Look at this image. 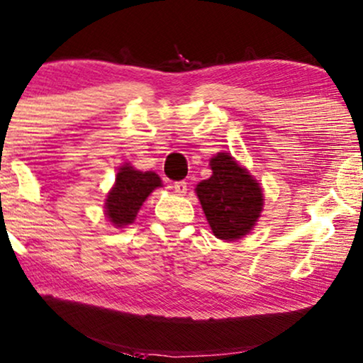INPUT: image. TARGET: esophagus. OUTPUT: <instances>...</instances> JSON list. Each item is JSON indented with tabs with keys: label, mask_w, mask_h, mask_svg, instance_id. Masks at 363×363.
<instances>
[{
	"label": "esophagus",
	"mask_w": 363,
	"mask_h": 363,
	"mask_svg": "<svg viewBox=\"0 0 363 363\" xmlns=\"http://www.w3.org/2000/svg\"><path fill=\"white\" fill-rule=\"evenodd\" d=\"M172 189H174V192L177 196H184V194L187 192V182L186 181H177L172 184Z\"/></svg>",
	"instance_id": "1"
}]
</instances>
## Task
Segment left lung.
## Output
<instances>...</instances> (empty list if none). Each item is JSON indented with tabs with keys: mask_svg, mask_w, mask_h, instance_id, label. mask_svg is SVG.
<instances>
[{
	"mask_svg": "<svg viewBox=\"0 0 363 363\" xmlns=\"http://www.w3.org/2000/svg\"><path fill=\"white\" fill-rule=\"evenodd\" d=\"M211 167L212 176L196 187L208 225L220 240L242 238L262 212V187L228 152L212 157Z\"/></svg>",
	"mask_w": 363,
	"mask_h": 363,
	"instance_id": "1",
	"label": "left lung"
}]
</instances>
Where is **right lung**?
Returning a JSON list of instances; mask_svg holds the SVG:
<instances>
[{
	"label": "right lung",
	"instance_id": "1",
	"mask_svg": "<svg viewBox=\"0 0 363 363\" xmlns=\"http://www.w3.org/2000/svg\"><path fill=\"white\" fill-rule=\"evenodd\" d=\"M160 186L161 179L155 172L136 171L131 166L121 167L105 203L110 222L116 227L128 225L135 220L146 197Z\"/></svg>",
	"mask_w": 363,
	"mask_h": 363
}]
</instances>
